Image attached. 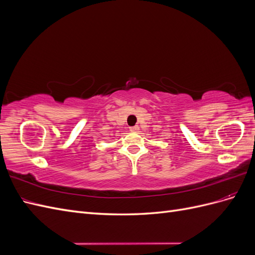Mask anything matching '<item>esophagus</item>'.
<instances>
[{
    "instance_id": "34e87169",
    "label": "esophagus",
    "mask_w": 255,
    "mask_h": 255,
    "mask_svg": "<svg viewBox=\"0 0 255 255\" xmlns=\"http://www.w3.org/2000/svg\"><path fill=\"white\" fill-rule=\"evenodd\" d=\"M129 130H130V132H138V130H139V128H138L137 126L130 127V128H129Z\"/></svg>"
}]
</instances>
